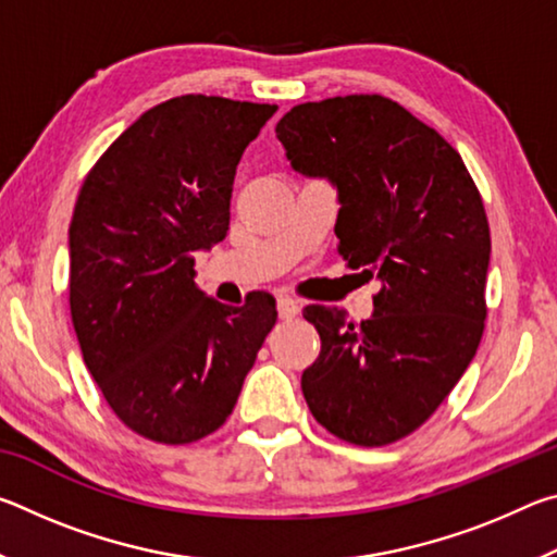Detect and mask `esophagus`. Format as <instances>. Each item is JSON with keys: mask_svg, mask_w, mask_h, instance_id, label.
Listing matches in <instances>:
<instances>
[{"mask_svg": "<svg viewBox=\"0 0 557 557\" xmlns=\"http://www.w3.org/2000/svg\"><path fill=\"white\" fill-rule=\"evenodd\" d=\"M277 314L280 319H295L299 314V301L292 297H280L277 299Z\"/></svg>", "mask_w": 557, "mask_h": 557, "instance_id": "obj_1", "label": "esophagus"}]
</instances>
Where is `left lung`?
<instances>
[{
    "label": "left lung",
    "instance_id": "8db88e82",
    "mask_svg": "<svg viewBox=\"0 0 557 557\" xmlns=\"http://www.w3.org/2000/svg\"><path fill=\"white\" fill-rule=\"evenodd\" d=\"M275 132L295 172L336 186L338 256L379 282L361 324L338 307L305 309L322 351L301 393L332 435L391 445L440 408L482 342V196L457 149L383 96L305 102Z\"/></svg>",
    "mask_w": 557,
    "mask_h": 557
}]
</instances>
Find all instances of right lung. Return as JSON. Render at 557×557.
I'll return each instance as SVG.
<instances>
[{
    "label": "right lung",
    "instance_id": "obj_1",
    "mask_svg": "<svg viewBox=\"0 0 557 557\" xmlns=\"http://www.w3.org/2000/svg\"><path fill=\"white\" fill-rule=\"evenodd\" d=\"M277 106L182 96L147 110L75 201L71 319L83 361L129 430L186 445L219 430L277 322L258 292L228 307L196 287V252L231 223L240 157Z\"/></svg>",
    "mask_w": 557,
    "mask_h": 557
}]
</instances>
